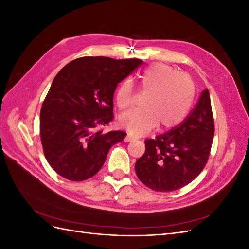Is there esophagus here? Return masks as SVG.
Returning <instances> with one entry per match:
<instances>
[{
  "instance_id": "esophagus-1",
  "label": "esophagus",
  "mask_w": 249,
  "mask_h": 249,
  "mask_svg": "<svg viewBox=\"0 0 249 249\" xmlns=\"http://www.w3.org/2000/svg\"><path fill=\"white\" fill-rule=\"evenodd\" d=\"M134 139H135V138L132 136L131 134H127L126 137L124 138V141H125V142H131V141H133Z\"/></svg>"
}]
</instances>
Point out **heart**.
Listing matches in <instances>:
<instances>
[{
    "instance_id": "heart-1",
    "label": "heart",
    "mask_w": 249,
    "mask_h": 249,
    "mask_svg": "<svg viewBox=\"0 0 249 249\" xmlns=\"http://www.w3.org/2000/svg\"><path fill=\"white\" fill-rule=\"evenodd\" d=\"M140 89L147 92L140 109L125 112L120 124L131 134H145L160 124L163 130L179 124L189 113L195 96L194 81L187 73L164 63H155L140 74ZM134 87L130 79L118 85L115 101L120 109L132 106Z\"/></svg>"
}]
</instances>
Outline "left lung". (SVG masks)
Here are the masks:
<instances>
[{
	"instance_id": "1",
	"label": "left lung",
	"mask_w": 249,
	"mask_h": 249,
	"mask_svg": "<svg viewBox=\"0 0 249 249\" xmlns=\"http://www.w3.org/2000/svg\"><path fill=\"white\" fill-rule=\"evenodd\" d=\"M215 124L206 89L183 123L155 139L145 140V153L135 164L141 182L152 190L170 192L196 178L208 162Z\"/></svg>"
}]
</instances>
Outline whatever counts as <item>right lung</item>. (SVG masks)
Here are the masks:
<instances>
[{
	"mask_svg": "<svg viewBox=\"0 0 249 249\" xmlns=\"http://www.w3.org/2000/svg\"><path fill=\"white\" fill-rule=\"evenodd\" d=\"M139 59L81 57L53 81L40 110V139L47 161L59 176L81 182L100 171L109 149L126 133H104L113 115L117 84L142 64Z\"/></svg>",
	"mask_w": 249,
	"mask_h": 249,
	"instance_id": "add662e5",
	"label": "right lung"
}]
</instances>
